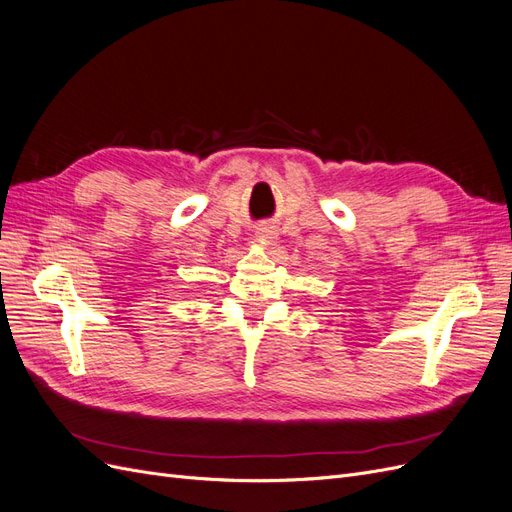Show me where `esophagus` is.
<instances>
[{
  "label": "esophagus",
  "instance_id": "obj_1",
  "mask_svg": "<svg viewBox=\"0 0 512 512\" xmlns=\"http://www.w3.org/2000/svg\"><path fill=\"white\" fill-rule=\"evenodd\" d=\"M256 239H258L260 243L269 245V243L277 241V230H275L273 226H260V228H256Z\"/></svg>",
  "mask_w": 512,
  "mask_h": 512
}]
</instances>
